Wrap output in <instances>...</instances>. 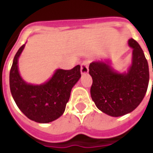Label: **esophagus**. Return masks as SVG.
<instances>
[{"instance_id":"1","label":"esophagus","mask_w":153,"mask_h":153,"mask_svg":"<svg viewBox=\"0 0 153 153\" xmlns=\"http://www.w3.org/2000/svg\"><path fill=\"white\" fill-rule=\"evenodd\" d=\"M88 73V62L84 61L81 64V74H86Z\"/></svg>"}]
</instances>
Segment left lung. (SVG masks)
<instances>
[{
	"instance_id": "obj_1",
	"label": "left lung",
	"mask_w": 153,
	"mask_h": 153,
	"mask_svg": "<svg viewBox=\"0 0 153 153\" xmlns=\"http://www.w3.org/2000/svg\"><path fill=\"white\" fill-rule=\"evenodd\" d=\"M128 45L133 52L126 73L115 71L108 62H93L89 65L91 99L100 111L112 117L123 116L135 109L149 86V64L143 51L134 39H129Z\"/></svg>"
}]
</instances>
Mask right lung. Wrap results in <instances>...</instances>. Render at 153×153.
Returning a JSON list of instances; mask_svg holds the SVG:
<instances>
[{"instance_id": "right-lung-1", "label": "right lung", "mask_w": 153, "mask_h": 153, "mask_svg": "<svg viewBox=\"0 0 153 153\" xmlns=\"http://www.w3.org/2000/svg\"><path fill=\"white\" fill-rule=\"evenodd\" d=\"M25 45L21 46L13 58L10 72V87L17 106L34 122L48 123L62 116L71 97V89L81 77L80 65L71 70L58 69L48 82L40 85L26 82L20 76L19 57Z\"/></svg>"}]
</instances>
